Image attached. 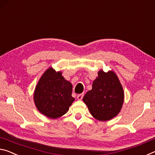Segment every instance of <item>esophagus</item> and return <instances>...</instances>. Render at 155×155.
Listing matches in <instances>:
<instances>
[{
    "label": "esophagus",
    "mask_w": 155,
    "mask_h": 155,
    "mask_svg": "<svg viewBox=\"0 0 155 155\" xmlns=\"http://www.w3.org/2000/svg\"><path fill=\"white\" fill-rule=\"evenodd\" d=\"M83 97H84V94L83 93H82V94H79L77 95V99L78 100H82Z\"/></svg>",
    "instance_id": "esophagus-1"
}]
</instances>
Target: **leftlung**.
<instances>
[{
	"label": "left lung",
	"instance_id": "1",
	"mask_svg": "<svg viewBox=\"0 0 155 155\" xmlns=\"http://www.w3.org/2000/svg\"><path fill=\"white\" fill-rule=\"evenodd\" d=\"M124 92L116 73L112 70L98 71V76L93 81L92 89L83 97L93 117L101 121L112 120L122 108Z\"/></svg>",
	"mask_w": 155,
	"mask_h": 155
}]
</instances>
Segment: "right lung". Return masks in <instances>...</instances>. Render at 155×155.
<instances>
[{
  "label": "right lung",
  "instance_id": "obj_1",
  "mask_svg": "<svg viewBox=\"0 0 155 155\" xmlns=\"http://www.w3.org/2000/svg\"><path fill=\"white\" fill-rule=\"evenodd\" d=\"M73 86L64 79L61 71L49 67L35 87L34 101L39 112L50 119H57L67 113L75 98L71 96Z\"/></svg>",
  "mask_w": 155,
  "mask_h": 155
}]
</instances>
